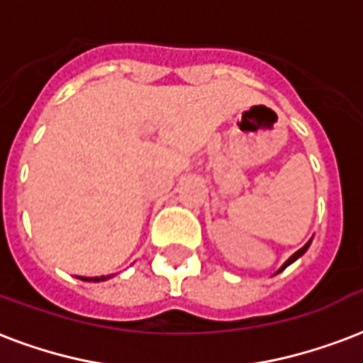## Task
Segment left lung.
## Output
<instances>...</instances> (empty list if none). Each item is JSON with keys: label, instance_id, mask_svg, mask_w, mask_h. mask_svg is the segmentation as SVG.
Here are the masks:
<instances>
[{"label": "left lung", "instance_id": "1", "mask_svg": "<svg viewBox=\"0 0 363 363\" xmlns=\"http://www.w3.org/2000/svg\"><path fill=\"white\" fill-rule=\"evenodd\" d=\"M308 245H311V242L306 243V245H304V247H301V249H298V251H297V253H295V255H291V257H289V259H287V261L284 262V267H281L280 270H284V268H287V267H289V264H291V262H295V261H297L298 257L303 255L304 251H306V249H308Z\"/></svg>", "mask_w": 363, "mask_h": 363}]
</instances>
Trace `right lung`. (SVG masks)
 <instances>
[{
  "mask_svg": "<svg viewBox=\"0 0 363 363\" xmlns=\"http://www.w3.org/2000/svg\"><path fill=\"white\" fill-rule=\"evenodd\" d=\"M83 280H87V278H83ZM95 281H99V278H93ZM101 280H104V278H101Z\"/></svg>",
  "mask_w": 363,
  "mask_h": 363,
  "instance_id": "1",
  "label": "right lung"
}]
</instances>
